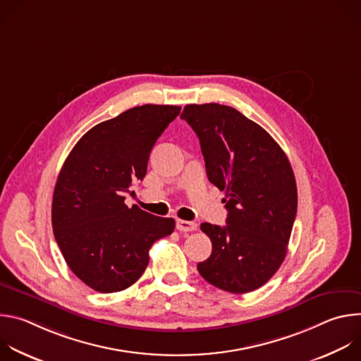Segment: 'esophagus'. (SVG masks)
I'll list each match as a JSON object with an SVG mask.
<instances>
[{
    "label": "esophagus",
    "instance_id": "obj_1",
    "mask_svg": "<svg viewBox=\"0 0 361 361\" xmlns=\"http://www.w3.org/2000/svg\"><path fill=\"white\" fill-rule=\"evenodd\" d=\"M176 227L178 231H195L197 230V224L192 221H185V220H177L176 221Z\"/></svg>",
    "mask_w": 361,
    "mask_h": 361
}]
</instances>
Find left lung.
Here are the masks:
<instances>
[{
    "mask_svg": "<svg viewBox=\"0 0 361 361\" xmlns=\"http://www.w3.org/2000/svg\"><path fill=\"white\" fill-rule=\"evenodd\" d=\"M201 145L210 183L226 192L227 226L202 223L212 255L201 277L234 294L266 284L287 254L297 213V185L281 147L233 107L188 104L181 113Z\"/></svg>",
    "mask_w": 361,
    "mask_h": 361,
    "instance_id": "left-lung-1",
    "label": "left lung"
}]
</instances>
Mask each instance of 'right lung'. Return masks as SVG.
<instances>
[{
	"label": "right lung",
	"instance_id": "right-lung-1",
	"mask_svg": "<svg viewBox=\"0 0 361 361\" xmlns=\"http://www.w3.org/2000/svg\"><path fill=\"white\" fill-rule=\"evenodd\" d=\"M180 111L130 109L87 131L64 161L51 209L54 237L71 271L95 291L133 286L148 266L151 245L174 231V219L128 209L124 200L145 177L154 144Z\"/></svg>",
	"mask_w": 361,
	"mask_h": 361
}]
</instances>
